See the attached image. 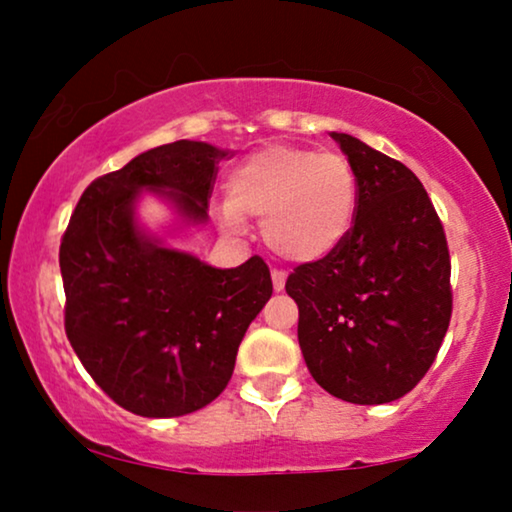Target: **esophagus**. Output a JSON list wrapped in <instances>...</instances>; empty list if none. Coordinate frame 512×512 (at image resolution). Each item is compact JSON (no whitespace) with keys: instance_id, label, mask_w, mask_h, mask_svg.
Here are the masks:
<instances>
[{"instance_id":"1","label":"esophagus","mask_w":512,"mask_h":512,"mask_svg":"<svg viewBox=\"0 0 512 512\" xmlns=\"http://www.w3.org/2000/svg\"><path fill=\"white\" fill-rule=\"evenodd\" d=\"M284 284H286V272L272 270V286H275V291H284Z\"/></svg>"}]
</instances>
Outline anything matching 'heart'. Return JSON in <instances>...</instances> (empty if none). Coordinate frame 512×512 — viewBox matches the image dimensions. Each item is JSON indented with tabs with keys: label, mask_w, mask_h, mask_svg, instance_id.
I'll return each instance as SVG.
<instances>
[{
	"label": "heart",
	"mask_w": 512,
	"mask_h": 512,
	"mask_svg": "<svg viewBox=\"0 0 512 512\" xmlns=\"http://www.w3.org/2000/svg\"><path fill=\"white\" fill-rule=\"evenodd\" d=\"M219 219L242 230L247 216L277 256L291 263L324 261L352 233L359 209V179L342 153L293 144L263 146L237 163L226 181Z\"/></svg>",
	"instance_id": "b5f03b06"
}]
</instances>
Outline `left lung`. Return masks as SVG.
Returning <instances> with one entry per match:
<instances>
[{"label":"left lung","instance_id":"8db88e82","mask_svg":"<svg viewBox=\"0 0 512 512\" xmlns=\"http://www.w3.org/2000/svg\"><path fill=\"white\" fill-rule=\"evenodd\" d=\"M359 209L338 251L286 279L298 342L319 387L347 403H391L417 387L450 326V251L422 181L398 160L331 132Z\"/></svg>","mask_w":512,"mask_h":512}]
</instances>
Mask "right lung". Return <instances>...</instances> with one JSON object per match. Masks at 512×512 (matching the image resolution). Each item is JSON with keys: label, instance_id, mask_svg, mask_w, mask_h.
Returning a JSON list of instances; mask_svg holds the SVG:
<instances>
[{"label": "right lung", "instance_id": "1", "mask_svg": "<svg viewBox=\"0 0 512 512\" xmlns=\"http://www.w3.org/2000/svg\"><path fill=\"white\" fill-rule=\"evenodd\" d=\"M226 156L188 139L139 153L83 191L62 235L67 338L97 387L135 415L181 417L212 403L272 296L261 256L212 268L135 219L139 193L153 191L186 223H205Z\"/></svg>", "mask_w": 512, "mask_h": 512}]
</instances>
